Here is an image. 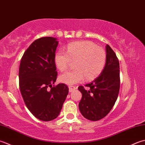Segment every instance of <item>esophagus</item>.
<instances>
[{
  "mask_svg": "<svg viewBox=\"0 0 145 145\" xmlns=\"http://www.w3.org/2000/svg\"><path fill=\"white\" fill-rule=\"evenodd\" d=\"M76 89V87L73 86H69V92L71 93L72 92V91H73L74 90H75Z\"/></svg>",
  "mask_w": 145,
  "mask_h": 145,
  "instance_id": "esophagus-1",
  "label": "esophagus"
}]
</instances>
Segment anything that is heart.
I'll list each match as a JSON object with an SVG mask.
<instances>
[{
	"label": "heart",
	"instance_id": "b5f03b06",
	"mask_svg": "<svg viewBox=\"0 0 145 145\" xmlns=\"http://www.w3.org/2000/svg\"><path fill=\"white\" fill-rule=\"evenodd\" d=\"M71 61H76L75 69L64 73L60 81L72 85L86 80H92L102 72L106 64V52L90 41H79L69 44L67 52L59 51L54 56V62L58 69L64 71Z\"/></svg>",
	"mask_w": 145,
	"mask_h": 145
}]
</instances>
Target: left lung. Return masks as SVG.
I'll use <instances>...</instances> for the list:
<instances>
[{
  "label": "left lung",
  "instance_id": "left-lung-1",
  "mask_svg": "<svg viewBox=\"0 0 145 145\" xmlns=\"http://www.w3.org/2000/svg\"><path fill=\"white\" fill-rule=\"evenodd\" d=\"M106 61L100 75L86 84L88 89L79 86L82 98L79 109L85 118L97 121L107 115L117 100L120 86V63L116 55L109 45L106 46Z\"/></svg>",
  "mask_w": 145,
  "mask_h": 145
}]
</instances>
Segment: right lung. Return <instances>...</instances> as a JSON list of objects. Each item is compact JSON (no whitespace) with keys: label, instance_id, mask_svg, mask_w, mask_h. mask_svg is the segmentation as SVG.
<instances>
[{"label":"right lung","instance_id":"right-lung-1","mask_svg":"<svg viewBox=\"0 0 145 145\" xmlns=\"http://www.w3.org/2000/svg\"><path fill=\"white\" fill-rule=\"evenodd\" d=\"M59 42L52 37L35 40L24 54L20 63L19 88L25 105L34 116L44 121L59 114L69 88L52 84L57 73L54 56Z\"/></svg>","mask_w":145,"mask_h":145}]
</instances>
